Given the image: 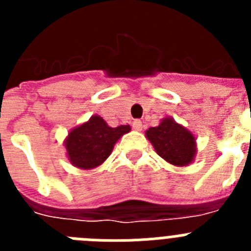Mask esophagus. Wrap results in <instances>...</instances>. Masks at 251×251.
<instances>
[{
	"mask_svg": "<svg viewBox=\"0 0 251 251\" xmlns=\"http://www.w3.org/2000/svg\"><path fill=\"white\" fill-rule=\"evenodd\" d=\"M133 129L142 130V122L138 121V119H136V121L133 122Z\"/></svg>",
	"mask_w": 251,
	"mask_h": 251,
	"instance_id": "1",
	"label": "esophagus"
}]
</instances>
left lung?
<instances>
[{"label": "left lung", "instance_id": "8db88e82", "mask_svg": "<svg viewBox=\"0 0 251 251\" xmlns=\"http://www.w3.org/2000/svg\"><path fill=\"white\" fill-rule=\"evenodd\" d=\"M146 137L157 154L171 165L185 167L195 161L196 137L171 117L162 119L157 127L146 130Z\"/></svg>", "mask_w": 251, "mask_h": 251}]
</instances>
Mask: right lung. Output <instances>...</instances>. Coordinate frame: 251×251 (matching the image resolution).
<instances>
[{"instance_id": "1", "label": "right lung", "mask_w": 251, "mask_h": 251, "mask_svg": "<svg viewBox=\"0 0 251 251\" xmlns=\"http://www.w3.org/2000/svg\"><path fill=\"white\" fill-rule=\"evenodd\" d=\"M130 132V126L112 128L99 115L79 124L68 133L64 146L66 157L79 170H93L103 165L112 154L114 145L122 136Z\"/></svg>"}]
</instances>
